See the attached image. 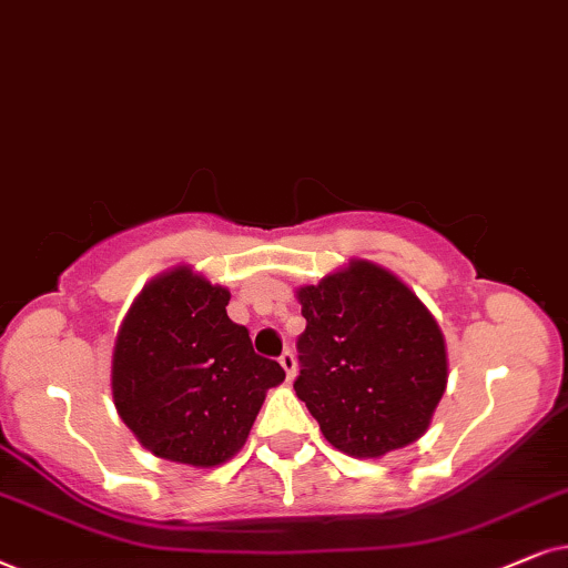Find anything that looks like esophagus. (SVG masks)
I'll return each instance as SVG.
<instances>
[{
  "instance_id": "esophagus-1",
  "label": "esophagus",
  "mask_w": 568,
  "mask_h": 568,
  "mask_svg": "<svg viewBox=\"0 0 568 568\" xmlns=\"http://www.w3.org/2000/svg\"><path fill=\"white\" fill-rule=\"evenodd\" d=\"M280 366L285 368L288 379H293V376H296V355H293V351H283V355H280Z\"/></svg>"
}]
</instances>
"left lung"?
Instances as JSON below:
<instances>
[{
    "label": "left lung",
    "instance_id": "obj_1",
    "mask_svg": "<svg viewBox=\"0 0 568 568\" xmlns=\"http://www.w3.org/2000/svg\"><path fill=\"white\" fill-rule=\"evenodd\" d=\"M298 399L332 447L382 457L428 428L447 389V345L434 316L372 262L298 291Z\"/></svg>",
    "mask_w": 568,
    "mask_h": 568
}]
</instances>
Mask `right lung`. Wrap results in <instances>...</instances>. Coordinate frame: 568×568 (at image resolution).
<instances>
[{
	"mask_svg": "<svg viewBox=\"0 0 568 568\" xmlns=\"http://www.w3.org/2000/svg\"><path fill=\"white\" fill-rule=\"evenodd\" d=\"M231 293L189 267L140 293L113 347L111 387L121 420L142 447L171 463L215 467L244 447L264 392L285 379L256 355Z\"/></svg>",
	"mask_w": 568,
	"mask_h": 568,
	"instance_id": "add662e5",
	"label": "right lung"
}]
</instances>
